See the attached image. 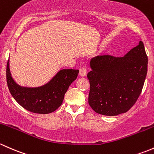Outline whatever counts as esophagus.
Masks as SVG:
<instances>
[{
  "mask_svg": "<svg viewBox=\"0 0 154 154\" xmlns=\"http://www.w3.org/2000/svg\"><path fill=\"white\" fill-rule=\"evenodd\" d=\"M79 75L82 77H85L87 75V69L86 68L82 67L79 69Z\"/></svg>",
  "mask_w": 154,
  "mask_h": 154,
  "instance_id": "34e87169",
  "label": "esophagus"
}]
</instances>
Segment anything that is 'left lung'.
I'll return each mask as SVG.
<instances>
[{
    "label": "left lung",
    "instance_id": "left-lung-1",
    "mask_svg": "<svg viewBox=\"0 0 154 154\" xmlns=\"http://www.w3.org/2000/svg\"><path fill=\"white\" fill-rule=\"evenodd\" d=\"M88 103L95 112L117 116L130 110L141 94L148 72L142 41L124 57L98 55L90 61Z\"/></svg>",
    "mask_w": 154,
    "mask_h": 154
}]
</instances>
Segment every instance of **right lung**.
<instances>
[{"label": "right lung", "mask_w": 154, "mask_h": 154, "mask_svg": "<svg viewBox=\"0 0 154 154\" xmlns=\"http://www.w3.org/2000/svg\"><path fill=\"white\" fill-rule=\"evenodd\" d=\"M78 74L79 69H63L44 85L27 88L20 86L12 79L9 60L6 65V82L11 95L21 107L35 113L47 114L56 110Z\"/></svg>", "instance_id": "right-lung-1"}]
</instances>
